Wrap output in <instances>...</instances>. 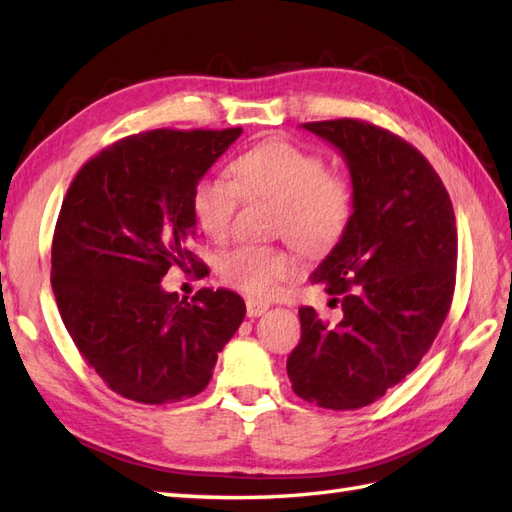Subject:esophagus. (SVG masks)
<instances>
[{"mask_svg": "<svg viewBox=\"0 0 512 512\" xmlns=\"http://www.w3.org/2000/svg\"><path fill=\"white\" fill-rule=\"evenodd\" d=\"M269 309L267 302H258V300H247V315L249 317H260Z\"/></svg>", "mask_w": 512, "mask_h": 512, "instance_id": "esophagus-1", "label": "esophagus"}]
</instances>
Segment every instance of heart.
Returning <instances> with one entry per match:
<instances>
[{"mask_svg": "<svg viewBox=\"0 0 512 512\" xmlns=\"http://www.w3.org/2000/svg\"><path fill=\"white\" fill-rule=\"evenodd\" d=\"M230 173L232 181L203 177L192 188V217L214 241L230 234L241 195L276 201V234L306 254H324L344 236L352 217V190L346 177L326 170L317 153L287 140H269L236 157ZM293 271L295 258L287 249L269 245H241L221 263L225 282L254 298H269Z\"/></svg>", "mask_w": 512, "mask_h": 512, "instance_id": "b5f03b06", "label": "heart"}]
</instances>
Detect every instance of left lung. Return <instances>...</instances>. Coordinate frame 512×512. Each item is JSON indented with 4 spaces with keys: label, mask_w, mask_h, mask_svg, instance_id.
Here are the masks:
<instances>
[{
    "label": "left lung",
    "mask_w": 512,
    "mask_h": 512,
    "mask_svg": "<svg viewBox=\"0 0 512 512\" xmlns=\"http://www.w3.org/2000/svg\"><path fill=\"white\" fill-rule=\"evenodd\" d=\"M348 166L352 217L311 274L342 322L302 306L300 344L287 374L300 399L326 410H357L410 374L449 313L458 232L453 206L414 146L361 120L306 122Z\"/></svg>",
    "instance_id": "1"
}]
</instances>
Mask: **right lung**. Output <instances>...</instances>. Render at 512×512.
Here are the masks:
<instances>
[{"label":"right lung","mask_w":512,"mask_h":512,"mask_svg":"<svg viewBox=\"0 0 512 512\" xmlns=\"http://www.w3.org/2000/svg\"><path fill=\"white\" fill-rule=\"evenodd\" d=\"M243 129L131 135L89 160L63 199L52 289L85 361L124 399L160 405L199 394L245 317L230 289L192 302L162 287L168 269L199 265L188 243L197 181Z\"/></svg>","instance_id":"add662e5"}]
</instances>
